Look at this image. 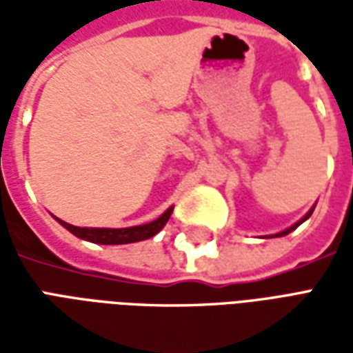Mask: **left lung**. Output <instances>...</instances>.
Segmentation results:
<instances>
[{"mask_svg": "<svg viewBox=\"0 0 353 353\" xmlns=\"http://www.w3.org/2000/svg\"><path fill=\"white\" fill-rule=\"evenodd\" d=\"M312 212H314V208H312V210H310V212H308V214L304 215V217H303V219H301V221H296L295 225H291V227H289V229L281 230V232H278V234H274V236H285V234H289V232H291V230H295L296 227H299V225H301V223L306 221V219H308V217H310V215H312Z\"/></svg>", "mask_w": 353, "mask_h": 353, "instance_id": "1", "label": "left lung"}]
</instances>
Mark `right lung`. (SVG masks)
<instances>
[{
    "label": "right lung",
    "mask_w": 353,
    "mask_h": 353,
    "mask_svg": "<svg viewBox=\"0 0 353 353\" xmlns=\"http://www.w3.org/2000/svg\"><path fill=\"white\" fill-rule=\"evenodd\" d=\"M174 212V208L170 206L164 214L154 219L151 223H145V225H138V227H126V229H88V227H75V225H70V223L58 219L57 221L68 229L72 234H75L81 240H87V242H92V244H108V245H117V244H132V242H141V240H147V238L154 236L159 230H162V227L168 223L170 215Z\"/></svg>",
    "instance_id": "add662e5"
}]
</instances>
